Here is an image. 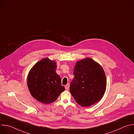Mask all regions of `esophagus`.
<instances>
[{
  "label": "esophagus",
  "instance_id": "1",
  "mask_svg": "<svg viewBox=\"0 0 134 134\" xmlns=\"http://www.w3.org/2000/svg\"><path fill=\"white\" fill-rule=\"evenodd\" d=\"M65 89H66V90H68L69 88V84L68 83V84H67V85H66L65 86Z\"/></svg>",
  "mask_w": 134,
  "mask_h": 134
}]
</instances>
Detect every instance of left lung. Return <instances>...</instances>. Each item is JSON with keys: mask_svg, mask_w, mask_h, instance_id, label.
I'll return each instance as SVG.
<instances>
[{"mask_svg": "<svg viewBox=\"0 0 134 134\" xmlns=\"http://www.w3.org/2000/svg\"><path fill=\"white\" fill-rule=\"evenodd\" d=\"M73 74L74 78L70 82V92L79 104L89 107L102 98L107 81L100 65L86 58L76 64Z\"/></svg>", "mask_w": 134, "mask_h": 134, "instance_id": "obj_1", "label": "left lung"}]
</instances>
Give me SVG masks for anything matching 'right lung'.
Returning <instances> with one entry per match:
<instances>
[{
	"instance_id": "1",
	"label": "right lung",
	"mask_w": 134,
	"mask_h": 134,
	"mask_svg": "<svg viewBox=\"0 0 134 134\" xmlns=\"http://www.w3.org/2000/svg\"><path fill=\"white\" fill-rule=\"evenodd\" d=\"M56 67L54 61L44 58L35 64L29 73L27 81L30 93L41 103L55 101L65 89L55 72Z\"/></svg>"
}]
</instances>
